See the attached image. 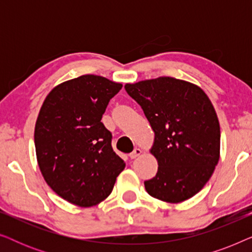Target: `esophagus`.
<instances>
[{"label":"esophagus","mask_w":252,"mask_h":252,"mask_svg":"<svg viewBox=\"0 0 252 252\" xmlns=\"http://www.w3.org/2000/svg\"><path fill=\"white\" fill-rule=\"evenodd\" d=\"M142 154V150L140 149V148H135V149H134L132 153L129 154V157L132 158V159H134V158H136V157H139L140 155Z\"/></svg>","instance_id":"34e87169"}]
</instances>
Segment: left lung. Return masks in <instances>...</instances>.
I'll return each instance as SVG.
<instances>
[{"instance_id":"left-lung-1","label":"left lung","mask_w":252,"mask_h":252,"mask_svg":"<svg viewBox=\"0 0 252 252\" xmlns=\"http://www.w3.org/2000/svg\"><path fill=\"white\" fill-rule=\"evenodd\" d=\"M155 133L150 154L156 177L144 181L148 194L166 203L191 198L204 187L220 157L218 116L197 85L172 77L126 84Z\"/></svg>"}]
</instances>
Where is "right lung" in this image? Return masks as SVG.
I'll return each instance as SVG.
<instances>
[{"mask_svg": "<svg viewBox=\"0 0 252 252\" xmlns=\"http://www.w3.org/2000/svg\"><path fill=\"white\" fill-rule=\"evenodd\" d=\"M122 87L101 75L85 74L57 85L42 103L34 129L37 164L48 186L71 204H99L125 168L101 122Z\"/></svg>", "mask_w": 252, "mask_h": 252, "instance_id": "1", "label": "right lung"}]
</instances>
